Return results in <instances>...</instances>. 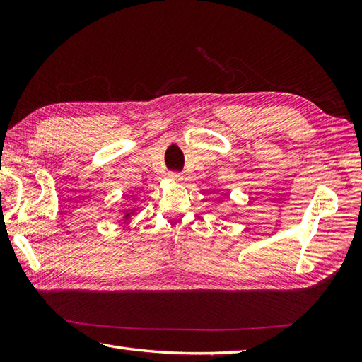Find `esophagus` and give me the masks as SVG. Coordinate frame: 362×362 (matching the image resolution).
<instances>
[{
    "label": "esophagus",
    "instance_id": "esophagus-1",
    "mask_svg": "<svg viewBox=\"0 0 362 362\" xmlns=\"http://www.w3.org/2000/svg\"><path fill=\"white\" fill-rule=\"evenodd\" d=\"M169 177H171L173 180H182L183 179V174L179 171H171L169 173Z\"/></svg>",
    "mask_w": 362,
    "mask_h": 362
}]
</instances>
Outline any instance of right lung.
Instances as JSON below:
<instances>
[{"label":"right lung","instance_id":"right-lung-1","mask_svg":"<svg viewBox=\"0 0 362 362\" xmlns=\"http://www.w3.org/2000/svg\"><path fill=\"white\" fill-rule=\"evenodd\" d=\"M126 218H129V214H126Z\"/></svg>","mask_w":362,"mask_h":362}]
</instances>
